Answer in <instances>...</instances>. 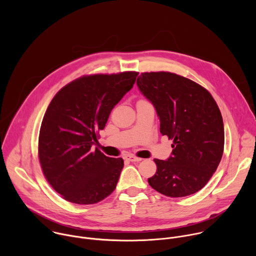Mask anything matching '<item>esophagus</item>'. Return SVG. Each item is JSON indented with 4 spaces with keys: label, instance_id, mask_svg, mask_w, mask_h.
Here are the masks:
<instances>
[{
    "label": "esophagus",
    "instance_id": "esophagus-1",
    "mask_svg": "<svg viewBox=\"0 0 256 256\" xmlns=\"http://www.w3.org/2000/svg\"><path fill=\"white\" fill-rule=\"evenodd\" d=\"M124 159H126V160H128L130 162H140V161H142L140 158H138V157H136L134 155H126Z\"/></svg>",
    "mask_w": 256,
    "mask_h": 256
}]
</instances>
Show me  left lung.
Segmentation results:
<instances>
[{
  "label": "left lung",
  "instance_id": "left-lung-1",
  "mask_svg": "<svg viewBox=\"0 0 256 256\" xmlns=\"http://www.w3.org/2000/svg\"><path fill=\"white\" fill-rule=\"evenodd\" d=\"M136 85L154 105L162 136L173 140L171 156L154 160L157 171L149 184L171 198L198 192L224 151V124L214 99L198 83L169 72H142Z\"/></svg>",
  "mask_w": 256,
  "mask_h": 256
}]
</instances>
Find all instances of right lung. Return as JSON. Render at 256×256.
Masks as SVG:
<instances>
[{"mask_svg": "<svg viewBox=\"0 0 256 256\" xmlns=\"http://www.w3.org/2000/svg\"><path fill=\"white\" fill-rule=\"evenodd\" d=\"M138 74L84 76L62 88L50 103L40 126L38 157L48 184L66 200L92 204L116 190L124 160L107 157L92 146Z\"/></svg>", "mask_w": 256, "mask_h": 256, "instance_id": "obj_1", "label": "right lung"}]
</instances>
